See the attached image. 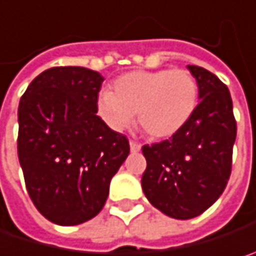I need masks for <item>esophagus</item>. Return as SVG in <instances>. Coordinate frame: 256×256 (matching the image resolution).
Returning a JSON list of instances; mask_svg holds the SVG:
<instances>
[{"label":"esophagus","instance_id":"34e87169","mask_svg":"<svg viewBox=\"0 0 256 256\" xmlns=\"http://www.w3.org/2000/svg\"><path fill=\"white\" fill-rule=\"evenodd\" d=\"M140 144L139 142H136V140H130V151L132 152H139L140 151Z\"/></svg>","mask_w":256,"mask_h":256}]
</instances>
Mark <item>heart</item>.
Listing matches in <instances>:
<instances>
[{
	"mask_svg": "<svg viewBox=\"0 0 256 256\" xmlns=\"http://www.w3.org/2000/svg\"><path fill=\"white\" fill-rule=\"evenodd\" d=\"M196 79L183 68L130 72L112 83V92H101L98 112L114 130L133 123L150 138H172L184 128L198 106Z\"/></svg>",
	"mask_w": 256,
	"mask_h": 256,
	"instance_id": "b5f03b06",
	"label": "heart"
}]
</instances>
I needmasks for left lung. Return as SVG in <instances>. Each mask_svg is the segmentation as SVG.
I'll use <instances>...</instances> for the list:
<instances>
[{
	"label": "left lung",
	"instance_id": "left-lung-1",
	"mask_svg": "<svg viewBox=\"0 0 256 256\" xmlns=\"http://www.w3.org/2000/svg\"><path fill=\"white\" fill-rule=\"evenodd\" d=\"M188 68L199 89L195 114L170 139L142 146L144 194L156 210L177 220L198 217L224 192L238 130L227 86L206 68Z\"/></svg>",
	"mask_w": 256,
	"mask_h": 256
}]
</instances>
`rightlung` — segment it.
I'll return each instance as SVG.
<instances>
[{
  "label": "right lung",
  "mask_w": 256,
  "mask_h": 256,
  "mask_svg": "<svg viewBox=\"0 0 256 256\" xmlns=\"http://www.w3.org/2000/svg\"><path fill=\"white\" fill-rule=\"evenodd\" d=\"M104 78L84 67H52L36 76L18 105L17 154L36 210L58 226L94 218L110 182L128 158V138L98 112Z\"/></svg>",
  "instance_id": "1"
}]
</instances>
